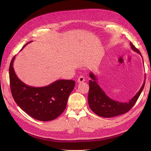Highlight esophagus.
I'll return each instance as SVG.
<instances>
[{
  "instance_id": "34e87169",
  "label": "esophagus",
  "mask_w": 151,
  "mask_h": 151,
  "mask_svg": "<svg viewBox=\"0 0 151 151\" xmlns=\"http://www.w3.org/2000/svg\"><path fill=\"white\" fill-rule=\"evenodd\" d=\"M84 81H85V78H84V77L83 75H80V76L78 77V80H77V81L78 83H81V82H83Z\"/></svg>"
}]
</instances>
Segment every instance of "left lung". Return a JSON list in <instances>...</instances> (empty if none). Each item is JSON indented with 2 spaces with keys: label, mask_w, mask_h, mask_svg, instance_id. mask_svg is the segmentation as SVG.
Masks as SVG:
<instances>
[{
  "label": "left lung",
  "mask_w": 151,
  "mask_h": 151,
  "mask_svg": "<svg viewBox=\"0 0 151 151\" xmlns=\"http://www.w3.org/2000/svg\"><path fill=\"white\" fill-rule=\"evenodd\" d=\"M130 44L132 49L141 55L140 52L135 46L131 42ZM89 76L91 78V80H89V91L88 93L89 107L95 114L104 117H112L127 113L138 99L144 88L146 81L145 76L143 84L135 96L129 102L122 103L114 100L107 96L98 84L97 78L92 72L89 73Z\"/></svg>",
  "instance_id": "8db88e82"
}]
</instances>
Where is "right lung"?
I'll list each match as a JSON object with an SVG mask.
<instances>
[{"label":"right lung","instance_id":"add662e5","mask_svg":"<svg viewBox=\"0 0 151 151\" xmlns=\"http://www.w3.org/2000/svg\"><path fill=\"white\" fill-rule=\"evenodd\" d=\"M14 59L15 55L10 62L9 76L11 92L15 102L24 111L37 120L50 121L56 119L64 111L75 81L58 80L40 88L27 86L15 74L13 66Z\"/></svg>","mask_w":151,"mask_h":151}]
</instances>
